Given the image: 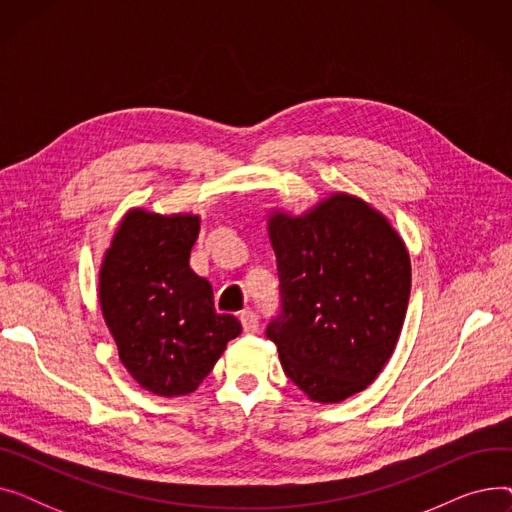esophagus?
<instances>
[{
	"label": "esophagus",
	"instance_id": "esophagus-1",
	"mask_svg": "<svg viewBox=\"0 0 512 512\" xmlns=\"http://www.w3.org/2000/svg\"><path fill=\"white\" fill-rule=\"evenodd\" d=\"M240 324L245 334H257L259 332V315L253 311H242L240 313Z\"/></svg>",
	"mask_w": 512,
	"mask_h": 512
}]
</instances>
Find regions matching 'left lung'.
I'll return each instance as SVG.
<instances>
[{
    "label": "left lung",
    "instance_id": "left-lung-1",
    "mask_svg": "<svg viewBox=\"0 0 512 512\" xmlns=\"http://www.w3.org/2000/svg\"><path fill=\"white\" fill-rule=\"evenodd\" d=\"M280 313L265 336L311 400L365 390L394 353L411 294L405 242L382 213L336 193L299 218L270 215Z\"/></svg>",
    "mask_w": 512,
    "mask_h": 512
}]
</instances>
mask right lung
<instances>
[{
  "instance_id": "1",
  "label": "right lung",
  "mask_w": 512,
  "mask_h": 512,
  "mask_svg": "<svg viewBox=\"0 0 512 512\" xmlns=\"http://www.w3.org/2000/svg\"><path fill=\"white\" fill-rule=\"evenodd\" d=\"M197 236V215L130 209L99 272L120 361L157 396L195 392L242 332L234 315L215 311L211 284L188 265Z\"/></svg>"
}]
</instances>
